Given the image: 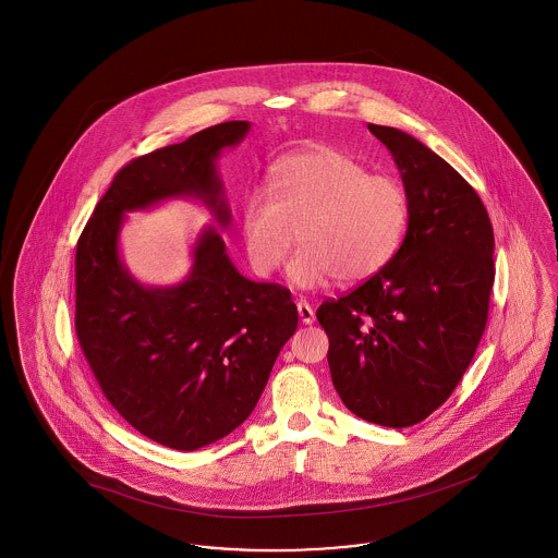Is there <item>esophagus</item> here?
I'll return each instance as SVG.
<instances>
[{
	"mask_svg": "<svg viewBox=\"0 0 558 558\" xmlns=\"http://www.w3.org/2000/svg\"><path fill=\"white\" fill-rule=\"evenodd\" d=\"M296 312H299V318H301L303 325H312L314 318H316L314 307H312L305 299H299V301H296Z\"/></svg>",
	"mask_w": 558,
	"mask_h": 558,
	"instance_id": "obj_1",
	"label": "esophagus"
}]
</instances>
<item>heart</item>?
I'll return each instance as SVG.
<instances>
[{
  "mask_svg": "<svg viewBox=\"0 0 558 558\" xmlns=\"http://www.w3.org/2000/svg\"><path fill=\"white\" fill-rule=\"evenodd\" d=\"M411 219L404 185L332 147L307 149L274 166L271 190H251L240 210L248 262L274 274L295 246L291 282L320 289L337 276L359 284L379 274L400 248Z\"/></svg>",
  "mask_w": 558,
  "mask_h": 558,
  "instance_id": "1",
  "label": "heart"
}]
</instances>
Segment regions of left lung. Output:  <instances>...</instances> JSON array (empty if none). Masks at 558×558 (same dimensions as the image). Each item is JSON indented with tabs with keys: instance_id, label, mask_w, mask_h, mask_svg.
Wrapping results in <instances>:
<instances>
[{
	"instance_id": "8db88e82",
	"label": "left lung",
	"mask_w": 558,
	"mask_h": 558,
	"mask_svg": "<svg viewBox=\"0 0 558 558\" xmlns=\"http://www.w3.org/2000/svg\"><path fill=\"white\" fill-rule=\"evenodd\" d=\"M411 202L400 248L352 293L325 301L328 366L343 404L386 427L424 422L458 388L489 318L492 221L472 185L407 132L368 124Z\"/></svg>"
}]
</instances>
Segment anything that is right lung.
<instances>
[{
  "mask_svg": "<svg viewBox=\"0 0 558 558\" xmlns=\"http://www.w3.org/2000/svg\"><path fill=\"white\" fill-rule=\"evenodd\" d=\"M248 129L223 122L122 166L77 240L80 348L111 407L177 451L206 447L253 413L295 332V303L280 284L244 278L215 228L199 233L187 280L143 287L120 259V228L124 213L179 196L199 197L228 228L217 158Z\"/></svg>",
  "mask_w": 558,
  "mask_h": 558,
  "instance_id": "1",
  "label": "right lung"
}]
</instances>
